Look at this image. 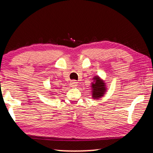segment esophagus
<instances>
[{
	"label": "esophagus",
	"instance_id": "obj_1",
	"mask_svg": "<svg viewBox=\"0 0 153 153\" xmlns=\"http://www.w3.org/2000/svg\"><path fill=\"white\" fill-rule=\"evenodd\" d=\"M77 82L76 81H74V80H73V81H71L70 82V86L71 87H76L77 86Z\"/></svg>",
	"mask_w": 153,
	"mask_h": 153
}]
</instances>
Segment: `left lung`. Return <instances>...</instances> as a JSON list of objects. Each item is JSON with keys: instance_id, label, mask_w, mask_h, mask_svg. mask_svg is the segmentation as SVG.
<instances>
[{"instance_id": "8db88e82", "label": "left lung", "mask_w": 153, "mask_h": 153, "mask_svg": "<svg viewBox=\"0 0 153 153\" xmlns=\"http://www.w3.org/2000/svg\"><path fill=\"white\" fill-rule=\"evenodd\" d=\"M94 82L92 83V96L93 99H98L105 95L107 88L105 83L98 76H94Z\"/></svg>"}]
</instances>
